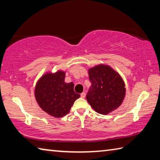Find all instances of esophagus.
<instances>
[{"label": "esophagus", "mask_w": 160, "mask_h": 160, "mask_svg": "<svg viewBox=\"0 0 160 160\" xmlns=\"http://www.w3.org/2000/svg\"><path fill=\"white\" fill-rule=\"evenodd\" d=\"M85 95H86L85 92H82V93H81V94H80V97H82V98H85Z\"/></svg>", "instance_id": "esophagus-1"}]
</instances>
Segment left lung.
Returning <instances> with one entry per match:
<instances>
[{
  "label": "left lung",
  "mask_w": 160,
  "mask_h": 160,
  "mask_svg": "<svg viewBox=\"0 0 160 160\" xmlns=\"http://www.w3.org/2000/svg\"><path fill=\"white\" fill-rule=\"evenodd\" d=\"M92 85L86 99L96 112L108 114L120 106L125 97V84L112 68L99 65L88 71Z\"/></svg>",
  "instance_id": "obj_1"
}]
</instances>
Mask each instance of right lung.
Listing matches in <instances>:
<instances>
[{
  "label": "right lung",
  "mask_w": 160,
  "mask_h": 160,
  "mask_svg": "<svg viewBox=\"0 0 160 160\" xmlns=\"http://www.w3.org/2000/svg\"><path fill=\"white\" fill-rule=\"evenodd\" d=\"M65 72L46 73L38 81L35 98L39 107L48 114L60 118L68 113L75 100L80 95L74 91L72 82H64Z\"/></svg>",
  "instance_id": "add662e5"
}]
</instances>
